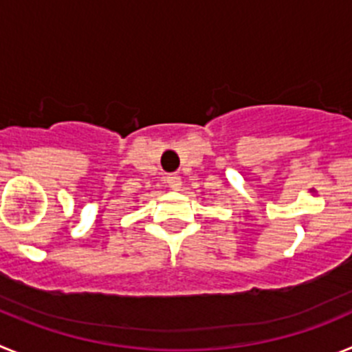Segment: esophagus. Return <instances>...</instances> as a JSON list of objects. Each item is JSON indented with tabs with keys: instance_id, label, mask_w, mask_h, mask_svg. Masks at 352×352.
Masks as SVG:
<instances>
[{
	"instance_id": "esophagus-1",
	"label": "esophagus",
	"mask_w": 352,
	"mask_h": 352,
	"mask_svg": "<svg viewBox=\"0 0 352 352\" xmlns=\"http://www.w3.org/2000/svg\"><path fill=\"white\" fill-rule=\"evenodd\" d=\"M166 182L169 185V188H173V190H178L179 186H182V178H179L178 174H167Z\"/></svg>"
}]
</instances>
